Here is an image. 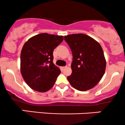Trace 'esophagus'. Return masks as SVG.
Instances as JSON below:
<instances>
[{"label": "esophagus", "mask_w": 125, "mask_h": 125, "mask_svg": "<svg viewBox=\"0 0 125 125\" xmlns=\"http://www.w3.org/2000/svg\"><path fill=\"white\" fill-rule=\"evenodd\" d=\"M67 68V66H63V67H61V69L62 70H64V69H65V68Z\"/></svg>", "instance_id": "obj_1"}]
</instances>
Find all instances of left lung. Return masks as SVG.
<instances>
[{"mask_svg": "<svg viewBox=\"0 0 125 125\" xmlns=\"http://www.w3.org/2000/svg\"><path fill=\"white\" fill-rule=\"evenodd\" d=\"M73 55L72 73L67 79L71 85L80 91L93 88L105 73L106 61L100 44L86 34L64 36Z\"/></svg>", "mask_w": 125, "mask_h": 125, "instance_id": "obj_1", "label": "left lung"}]
</instances>
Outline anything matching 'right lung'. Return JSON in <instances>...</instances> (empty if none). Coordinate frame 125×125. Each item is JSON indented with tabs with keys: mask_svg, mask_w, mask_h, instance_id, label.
<instances>
[{
	"mask_svg": "<svg viewBox=\"0 0 125 125\" xmlns=\"http://www.w3.org/2000/svg\"><path fill=\"white\" fill-rule=\"evenodd\" d=\"M63 41L62 36L41 33L25 43L21 52V73L32 89L49 91L61 70L53 63V51Z\"/></svg>",
	"mask_w": 125,
	"mask_h": 125,
	"instance_id": "add662e5",
	"label": "right lung"
}]
</instances>
